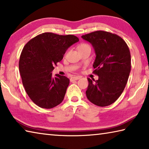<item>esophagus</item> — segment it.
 I'll return each mask as SVG.
<instances>
[{
  "mask_svg": "<svg viewBox=\"0 0 149 149\" xmlns=\"http://www.w3.org/2000/svg\"><path fill=\"white\" fill-rule=\"evenodd\" d=\"M80 78H81V77H79V76H75V77H71V79H70V80H71V81H76V80L79 79Z\"/></svg>",
  "mask_w": 149,
  "mask_h": 149,
  "instance_id": "1",
  "label": "esophagus"
}]
</instances>
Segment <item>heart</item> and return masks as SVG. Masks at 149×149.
Returning <instances> with one entry per match:
<instances>
[{"instance_id":"b5f03b06","label":"heart","mask_w":149,"mask_h":149,"mask_svg":"<svg viewBox=\"0 0 149 149\" xmlns=\"http://www.w3.org/2000/svg\"><path fill=\"white\" fill-rule=\"evenodd\" d=\"M88 46H89L88 44H80L79 46H78V49H83L84 47H88Z\"/></svg>"}]
</instances>
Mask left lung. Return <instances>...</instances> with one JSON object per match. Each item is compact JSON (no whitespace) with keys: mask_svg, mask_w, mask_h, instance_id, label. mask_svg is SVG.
Here are the masks:
<instances>
[{"mask_svg":"<svg viewBox=\"0 0 149 149\" xmlns=\"http://www.w3.org/2000/svg\"><path fill=\"white\" fill-rule=\"evenodd\" d=\"M93 45L96 53L93 73L95 81L88 78L86 95L89 101L100 107L112 104L119 98L128 81L131 70V55L125 41L118 35L97 31L83 35Z\"/></svg>","mask_w":149,"mask_h":149,"instance_id":"left-lung-1","label":"left lung"}]
</instances>
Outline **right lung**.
<instances>
[{
	"instance_id": "add662e5",
	"label": "right lung",
	"mask_w": 149,
	"mask_h": 149,
	"mask_svg": "<svg viewBox=\"0 0 149 149\" xmlns=\"http://www.w3.org/2000/svg\"><path fill=\"white\" fill-rule=\"evenodd\" d=\"M79 42L74 35L44 32L26 43L21 53L19 68L29 98L38 106L51 109L64 100L70 79L51 72L69 47Z\"/></svg>"
}]
</instances>
